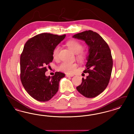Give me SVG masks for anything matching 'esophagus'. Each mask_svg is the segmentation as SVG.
<instances>
[{"label":"esophagus","instance_id":"esophagus-1","mask_svg":"<svg viewBox=\"0 0 134 134\" xmlns=\"http://www.w3.org/2000/svg\"><path fill=\"white\" fill-rule=\"evenodd\" d=\"M66 76V77H69L74 76V75H72V74H71V75H69V74H67Z\"/></svg>","mask_w":134,"mask_h":134}]
</instances>
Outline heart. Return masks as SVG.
<instances>
[{"instance_id": "b5f03b06", "label": "heart", "mask_w": 134, "mask_h": 134, "mask_svg": "<svg viewBox=\"0 0 134 134\" xmlns=\"http://www.w3.org/2000/svg\"><path fill=\"white\" fill-rule=\"evenodd\" d=\"M67 45L71 50L77 54V57L80 60H82L85 57V53L82 51L83 46L81 43L76 40H70L67 42ZM60 50V46H56L53 51V57L55 60L59 58V54ZM77 65L75 63L70 62H63L58 67V69L67 74H71L76 69Z\"/></svg>"}]
</instances>
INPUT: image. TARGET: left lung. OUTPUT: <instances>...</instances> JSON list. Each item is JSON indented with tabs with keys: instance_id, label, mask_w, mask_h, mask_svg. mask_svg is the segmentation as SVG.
Segmentation results:
<instances>
[{
	"instance_id": "left-lung-1",
	"label": "left lung",
	"mask_w": 134,
	"mask_h": 134,
	"mask_svg": "<svg viewBox=\"0 0 134 134\" xmlns=\"http://www.w3.org/2000/svg\"><path fill=\"white\" fill-rule=\"evenodd\" d=\"M73 38L84 41L88 47L86 69L83 71L89 75L82 79V83L76 87L77 91L87 98L98 96L108 85L113 61L108 44L97 32L86 31L73 36Z\"/></svg>"
}]
</instances>
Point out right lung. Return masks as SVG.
Listing matches in <instances>:
<instances>
[{
    "mask_svg": "<svg viewBox=\"0 0 134 134\" xmlns=\"http://www.w3.org/2000/svg\"><path fill=\"white\" fill-rule=\"evenodd\" d=\"M66 35L58 36L42 33L26 42L20 55V80L26 91L39 102H47L56 94L60 79L65 74L56 72L46 76V66L53 60L54 48L64 40Z\"/></svg>",
    "mask_w": 134,
    "mask_h": 134,
    "instance_id": "obj_1",
    "label": "right lung"
}]
</instances>
